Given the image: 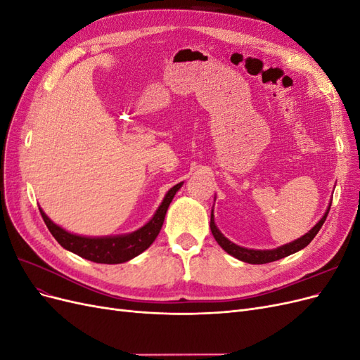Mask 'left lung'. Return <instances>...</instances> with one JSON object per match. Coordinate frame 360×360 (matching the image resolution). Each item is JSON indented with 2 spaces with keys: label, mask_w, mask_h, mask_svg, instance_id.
Here are the masks:
<instances>
[{
  "label": "left lung",
  "mask_w": 360,
  "mask_h": 360,
  "mask_svg": "<svg viewBox=\"0 0 360 360\" xmlns=\"http://www.w3.org/2000/svg\"><path fill=\"white\" fill-rule=\"evenodd\" d=\"M329 210H330V207L328 209V212L324 213L321 219L319 221V224L315 225L309 233H307L304 236H302L300 238H297V240H294L288 245H284V246L276 248V249H269V250L246 249V248L237 246L233 242L228 240V238L224 237L222 233L216 228L214 219H213V212H212V217H210V230H212L213 237L216 238V242L219 243V246L225 250V252H228L230 255L236 257L237 259L245 261V263H249V264H266V263H271V261H276V259H281L284 257H288L294 252H297V250L307 248L312 242V238L317 236V233L320 231V228L323 226L326 217H328V214H329Z\"/></svg>",
  "instance_id": "8db88e82"
}]
</instances>
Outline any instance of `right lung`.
<instances>
[{"instance_id": "obj_1", "label": "right lung", "mask_w": 360, "mask_h": 360, "mask_svg": "<svg viewBox=\"0 0 360 360\" xmlns=\"http://www.w3.org/2000/svg\"><path fill=\"white\" fill-rule=\"evenodd\" d=\"M181 184L183 183H179L168 191L165 198H163L159 209L156 210L155 216L151 217V221L148 224H146L143 228H139L138 231L126 236L82 237L70 234L66 230H63L61 226L53 224L49 217L43 213V210H40V213L43 221H45L48 226V230L64 249H68L70 252L85 259H90L93 263L120 264L135 258L141 252H144V250L155 242V238L158 237L163 225V219H165L168 207L174 198V195H176V192L181 188Z\"/></svg>"}]
</instances>
